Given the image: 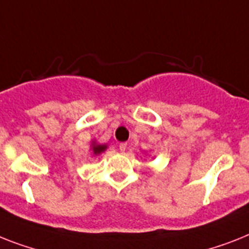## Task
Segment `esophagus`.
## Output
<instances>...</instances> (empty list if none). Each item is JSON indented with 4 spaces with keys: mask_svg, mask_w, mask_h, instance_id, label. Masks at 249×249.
Returning a JSON list of instances; mask_svg holds the SVG:
<instances>
[{
    "mask_svg": "<svg viewBox=\"0 0 249 249\" xmlns=\"http://www.w3.org/2000/svg\"><path fill=\"white\" fill-rule=\"evenodd\" d=\"M126 149H127V143L126 142H121L120 143V150H121V151H122V153H123V151H126Z\"/></svg>",
    "mask_w": 249,
    "mask_h": 249,
    "instance_id": "34e87169",
    "label": "esophagus"
}]
</instances>
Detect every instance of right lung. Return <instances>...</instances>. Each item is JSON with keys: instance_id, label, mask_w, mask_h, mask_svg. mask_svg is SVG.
<instances>
[{"instance_id": "1", "label": "right lung", "mask_w": 249, "mask_h": 249, "mask_svg": "<svg viewBox=\"0 0 249 249\" xmlns=\"http://www.w3.org/2000/svg\"><path fill=\"white\" fill-rule=\"evenodd\" d=\"M91 149H92V153L95 154V155H99V154H102L103 151H106L107 145H98V143L92 142Z\"/></svg>"}]
</instances>
